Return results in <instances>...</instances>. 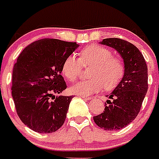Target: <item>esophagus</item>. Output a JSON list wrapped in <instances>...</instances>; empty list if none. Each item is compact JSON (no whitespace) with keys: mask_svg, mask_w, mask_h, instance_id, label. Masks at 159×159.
Segmentation results:
<instances>
[{"mask_svg":"<svg viewBox=\"0 0 159 159\" xmlns=\"http://www.w3.org/2000/svg\"><path fill=\"white\" fill-rule=\"evenodd\" d=\"M79 97L83 99H86V100H91V99H92V98H91V97H86V96H81V95H80Z\"/></svg>","mask_w":159,"mask_h":159,"instance_id":"34e87169","label":"esophagus"}]
</instances>
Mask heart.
Returning a JSON list of instances; mask_svg holds the SVG:
<instances>
[{"label":"heart","instance_id":"obj_1","mask_svg":"<svg viewBox=\"0 0 159 159\" xmlns=\"http://www.w3.org/2000/svg\"><path fill=\"white\" fill-rule=\"evenodd\" d=\"M93 65L90 77L71 87V92L81 96L98 93L103 87L107 90L116 88L124 76V63L120 58L112 57V52L101 46H89L80 52V59L70 55L64 60L61 71L69 81H75L79 77L82 65Z\"/></svg>","mask_w":159,"mask_h":159}]
</instances>
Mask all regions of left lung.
Returning <instances> with one entry per match:
<instances>
[{"instance_id":"obj_1","label":"left lung","mask_w":159,"mask_h":159,"mask_svg":"<svg viewBox=\"0 0 159 159\" xmlns=\"http://www.w3.org/2000/svg\"><path fill=\"white\" fill-rule=\"evenodd\" d=\"M115 49L123 58L125 71L122 81L111 94L103 112L93 117L104 130L125 128L139 114L148 91V67L143 54L134 45L119 38H107L100 42Z\"/></svg>"}]
</instances>
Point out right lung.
Segmentation results:
<instances>
[{"instance_id": "obj_1", "label": "right lung", "mask_w": 159, "mask_h": 159, "mask_svg": "<svg viewBox=\"0 0 159 159\" xmlns=\"http://www.w3.org/2000/svg\"><path fill=\"white\" fill-rule=\"evenodd\" d=\"M79 45L45 38L21 52L12 71L11 95L18 116L35 132L49 133L63 125L72 96H56L66 88L61 66Z\"/></svg>"}]
</instances>
